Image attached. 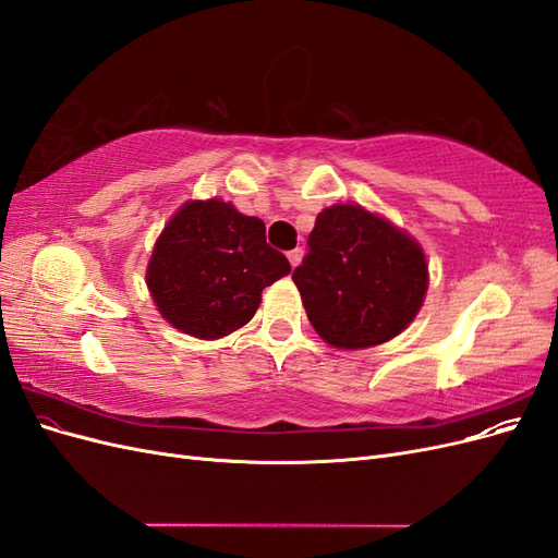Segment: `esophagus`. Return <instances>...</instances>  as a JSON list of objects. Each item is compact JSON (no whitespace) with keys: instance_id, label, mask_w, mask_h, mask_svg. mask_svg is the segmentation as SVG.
Segmentation results:
<instances>
[{"instance_id":"esophagus-1","label":"esophagus","mask_w":558,"mask_h":558,"mask_svg":"<svg viewBox=\"0 0 558 558\" xmlns=\"http://www.w3.org/2000/svg\"><path fill=\"white\" fill-rule=\"evenodd\" d=\"M286 256H289V263H291V267H298V263L302 260V248H293V251L286 253Z\"/></svg>"}]
</instances>
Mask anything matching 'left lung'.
I'll use <instances>...</instances> for the list:
<instances>
[{"mask_svg":"<svg viewBox=\"0 0 558 558\" xmlns=\"http://www.w3.org/2000/svg\"><path fill=\"white\" fill-rule=\"evenodd\" d=\"M307 246L293 281L328 344L375 347L416 316L428 289L424 251L384 218L335 205L316 216Z\"/></svg>","mask_w":558,"mask_h":558,"instance_id":"left-lung-1","label":"left lung"}]
</instances>
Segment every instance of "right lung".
I'll return each instance as SVG.
<instances>
[{
	"mask_svg": "<svg viewBox=\"0 0 558 558\" xmlns=\"http://www.w3.org/2000/svg\"><path fill=\"white\" fill-rule=\"evenodd\" d=\"M291 272L265 242V223L228 202H189L162 230L146 283L160 314L202 340L248 324L265 286Z\"/></svg>",
	"mask_w": 558,
	"mask_h": 558,
	"instance_id": "1",
	"label": "right lung"
}]
</instances>
